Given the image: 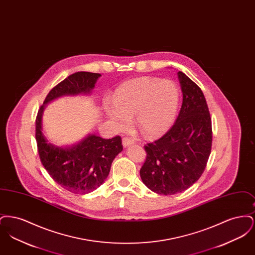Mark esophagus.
<instances>
[{"mask_svg": "<svg viewBox=\"0 0 255 255\" xmlns=\"http://www.w3.org/2000/svg\"><path fill=\"white\" fill-rule=\"evenodd\" d=\"M133 144V139H131V138H129V137H123L122 138V145L123 147H128V146L132 145Z\"/></svg>", "mask_w": 255, "mask_h": 255, "instance_id": "34e87169", "label": "esophagus"}]
</instances>
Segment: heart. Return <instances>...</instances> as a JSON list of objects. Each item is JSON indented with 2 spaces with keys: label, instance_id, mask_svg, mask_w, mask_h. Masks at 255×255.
I'll use <instances>...</instances> for the list:
<instances>
[{
  "label": "heart",
  "instance_id": "obj_1",
  "mask_svg": "<svg viewBox=\"0 0 255 255\" xmlns=\"http://www.w3.org/2000/svg\"><path fill=\"white\" fill-rule=\"evenodd\" d=\"M179 102V89L171 80L138 77L120 86L113 97L114 105L106 102L104 109L119 129L128 127L133 117L139 133L156 137L169 130Z\"/></svg>",
  "mask_w": 255,
  "mask_h": 255
}]
</instances>
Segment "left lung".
I'll return each mask as SVG.
<instances>
[{"label":"left lung","instance_id":"obj_1","mask_svg":"<svg viewBox=\"0 0 255 255\" xmlns=\"http://www.w3.org/2000/svg\"><path fill=\"white\" fill-rule=\"evenodd\" d=\"M180 114L169 131L144 146L147 156L139 171L146 186L160 195L186 190L204 173L211 152L212 127L202 90L182 72Z\"/></svg>","mask_w":255,"mask_h":255}]
</instances>
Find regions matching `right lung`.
Here are the masks:
<instances>
[{"label": "right lung", "instance_id": "1", "mask_svg": "<svg viewBox=\"0 0 255 255\" xmlns=\"http://www.w3.org/2000/svg\"><path fill=\"white\" fill-rule=\"evenodd\" d=\"M100 76L88 72L71 74L50 90L36 117L35 136L42 164L55 182L75 194L90 193L105 182L114 158L123 149L122 137L105 139L89 133L72 146L54 145L43 133V112L48 103L58 97L90 95Z\"/></svg>", "mask_w": 255, "mask_h": 255}]
</instances>
